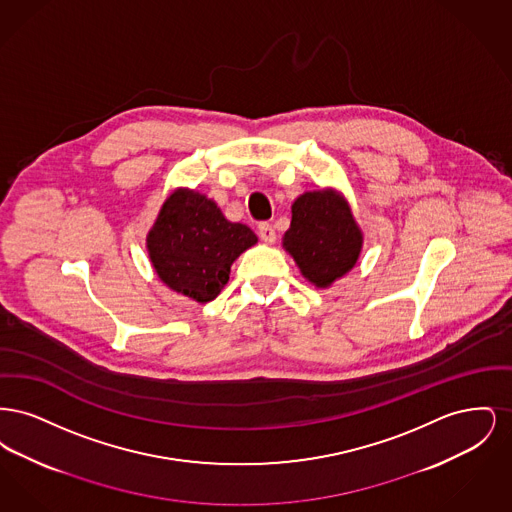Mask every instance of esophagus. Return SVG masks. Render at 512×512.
<instances>
[{
	"instance_id": "1",
	"label": "esophagus",
	"mask_w": 512,
	"mask_h": 512,
	"mask_svg": "<svg viewBox=\"0 0 512 512\" xmlns=\"http://www.w3.org/2000/svg\"><path fill=\"white\" fill-rule=\"evenodd\" d=\"M259 238L268 245H272L276 242V232H274V228H272L268 222H261V224H259Z\"/></svg>"
}]
</instances>
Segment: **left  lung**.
<instances>
[{
	"instance_id": "1",
	"label": "left lung",
	"mask_w": 512,
	"mask_h": 512,
	"mask_svg": "<svg viewBox=\"0 0 512 512\" xmlns=\"http://www.w3.org/2000/svg\"><path fill=\"white\" fill-rule=\"evenodd\" d=\"M363 242V230L345 195L322 188L303 192L293 201L282 247L307 282L326 290L357 265Z\"/></svg>"
}]
</instances>
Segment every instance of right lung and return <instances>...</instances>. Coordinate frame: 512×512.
Returning a JSON list of instances; mask_svg holds the SVG:
<instances>
[{
  "instance_id": "obj_1",
  "label": "right lung",
  "mask_w": 512,
  "mask_h": 512,
  "mask_svg": "<svg viewBox=\"0 0 512 512\" xmlns=\"http://www.w3.org/2000/svg\"><path fill=\"white\" fill-rule=\"evenodd\" d=\"M255 244L249 226L226 219L215 199L190 188H176L163 201L146 236L159 280L201 305L219 295L232 263Z\"/></svg>"
}]
</instances>
